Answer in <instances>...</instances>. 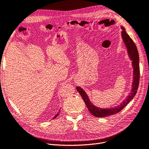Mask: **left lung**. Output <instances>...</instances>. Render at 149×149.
<instances>
[{"instance_id":"left-lung-1","label":"left lung","mask_w":149,"mask_h":149,"mask_svg":"<svg viewBox=\"0 0 149 149\" xmlns=\"http://www.w3.org/2000/svg\"><path fill=\"white\" fill-rule=\"evenodd\" d=\"M122 37L123 40V42L125 43L126 48H127L128 53L129 54V57L132 60V65L133 68V81L132 84V90L130 95L126 98V100L121 103L119 106L108 109H101L97 107L94 106L91 101H90L88 96H87L85 91L81 88L77 86V90L80 93L83 98L86 106L89 110L90 112L96 117H104L109 116V115L116 114L126 106L127 104L133 100V98L136 95L137 89H138L139 84V76H140V69H139V53L137 51V47L134 43L133 40L131 39L130 37L128 36L127 33L125 31V29L122 26Z\"/></svg>"}]
</instances>
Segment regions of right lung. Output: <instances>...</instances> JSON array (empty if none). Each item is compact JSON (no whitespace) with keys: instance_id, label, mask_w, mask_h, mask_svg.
Here are the masks:
<instances>
[{"instance_id":"1","label":"right lung","mask_w":149,"mask_h":149,"mask_svg":"<svg viewBox=\"0 0 149 149\" xmlns=\"http://www.w3.org/2000/svg\"><path fill=\"white\" fill-rule=\"evenodd\" d=\"M59 111H60V110H59ZM59 112H60L59 111V112H58V113H57L56 115H55V116L53 117V119H54L55 118H56V117H57V116H58V115H59Z\"/></svg>"}]
</instances>
